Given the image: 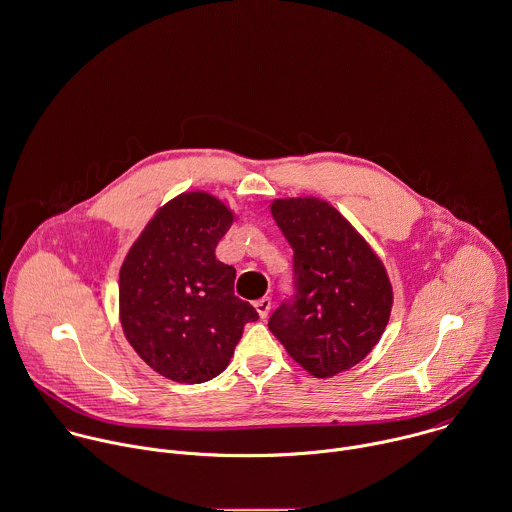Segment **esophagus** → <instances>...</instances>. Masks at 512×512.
<instances>
[{"label": "esophagus", "instance_id": "1", "mask_svg": "<svg viewBox=\"0 0 512 512\" xmlns=\"http://www.w3.org/2000/svg\"><path fill=\"white\" fill-rule=\"evenodd\" d=\"M254 308H256V312H258V316H260L262 320H266L268 314H270V308H272V300H270V298H260V300L254 304Z\"/></svg>", "mask_w": 512, "mask_h": 512}]
</instances>
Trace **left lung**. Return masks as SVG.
<instances>
[{
    "mask_svg": "<svg viewBox=\"0 0 512 512\" xmlns=\"http://www.w3.org/2000/svg\"><path fill=\"white\" fill-rule=\"evenodd\" d=\"M270 210L294 250L296 296L270 316L268 328L310 375L334 377L357 365L387 328V270L330 202L276 198Z\"/></svg>",
    "mask_w": 512,
    "mask_h": 512,
    "instance_id": "8db88e82",
    "label": "left lung"
}]
</instances>
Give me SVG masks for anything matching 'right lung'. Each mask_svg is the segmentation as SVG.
<instances>
[{
  "mask_svg": "<svg viewBox=\"0 0 512 512\" xmlns=\"http://www.w3.org/2000/svg\"><path fill=\"white\" fill-rule=\"evenodd\" d=\"M236 214L214 194L182 192L161 206L119 272V318L139 357L176 383L226 369L258 312L234 296L236 270L214 254Z\"/></svg>",
  "mask_w": 512,
  "mask_h": 512,
  "instance_id": "add662e5",
  "label": "right lung"
}]
</instances>
